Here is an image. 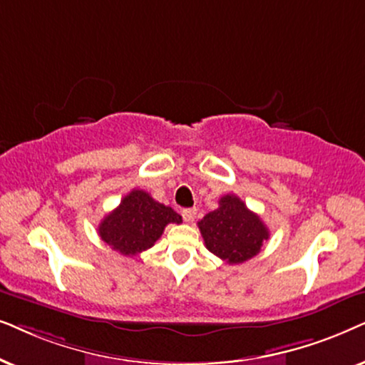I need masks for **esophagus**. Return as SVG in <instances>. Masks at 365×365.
I'll use <instances>...</instances> for the list:
<instances>
[{"label":"esophagus","mask_w":365,"mask_h":365,"mask_svg":"<svg viewBox=\"0 0 365 365\" xmlns=\"http://www.w3.org/2000/svg\"><path fill=\"white\" fill-rule=\"evenodd\" d=\"M195 215H197V210L195 208H183L182 210V217H183V220L185 222H193V218H195Z\"/></svg>","instance_id":"obj_1"}]
</instances>
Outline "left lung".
Instances as JSON below:
<instances>
[{"label": "left lung", "instance_id": "8db88e82", "mask_svg": "<svg viewBox=\"0 0 365 365\" xmlns=\"http://www.w3.org/2000/svg\"><path fill=\"white\" fill-rule=\"evenodd\" d=\"M207 249L227 264H242L260 252L270 232L237 195H223L218 208L198 222Z\"/></svg>", "mask_w": 365, "mask_h": 365}]
</instances>
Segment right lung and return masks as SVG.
Listing matches in <instances>:
<instances>
[{
    "label": "right lung",
    "instance_id": "add662e5",
    "mask_svg": "<svg viewBox=\"0 0 365 365\" xmlns=\"http://www.w3.org/2000/svg\"><path fill=\"white\" fill-rule=\"evenodd\" d=\"M168 223H182V217L147 192L132 190L101 220L98 233L111 249L133 257L153 247Z\"/></svg>",
    "mask_w": 365,
    "mask_h": 365
}]
</instances>
